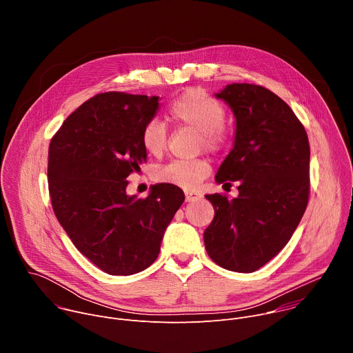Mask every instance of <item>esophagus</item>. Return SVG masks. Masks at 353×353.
Returning <instances> with one entry per match:
<instances>
[{"instance_id":"obj_1","label":"esophagus","mask_w":353,"mask_h":353,"mask_svg":"<svg viewBox=\"0 0 353 353\" xmlns=\"http://www.w3.org/2000/svg\"><path fill=\"white\" fill-rule=\"evenodd\" d=\"M201 194H198V192H194V191H185V201L187 203H195V201H198V199H201Z\"/></svg>"}]
</instances>
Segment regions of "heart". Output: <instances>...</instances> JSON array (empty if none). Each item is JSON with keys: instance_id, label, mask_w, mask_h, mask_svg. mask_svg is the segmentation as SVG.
<instances>
[{"instance_id": "heart-1", "label": "heart", "mask_w": 353, "mask_h": 353, "mask_svg": "<svg viewBox=\"0 0 353 353\" xmlns=\"http://www.w3.org/2000/svg\"><path fill=\"white\" fill-rule=\"evenodd\" d=\"M172 119L183 125L199 131V148L212 154L221 152L229 142V134L223 127L226 110L223 105L204 89L194 88L181 93L169 108ZM142 148L149 155L162 157L168 146V131L159 120H150L141 134ZM211 174V163L205 158L176 159L157 169L155 177L183 190H195Z\"/></svg>"}]
</instances>
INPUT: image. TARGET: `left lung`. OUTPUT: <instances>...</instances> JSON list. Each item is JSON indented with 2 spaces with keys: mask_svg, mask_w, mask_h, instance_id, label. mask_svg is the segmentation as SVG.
<instances>
[{
  "mask_svg": "<svg viewBox=\"0 0 353 353\" xmlns=\"http://www.w3.org/2000/svg\"><path fill=\"white\" fill-rule=\"evenodd\" d=\"M236 119L234 145L215 180L239 181V195H205L215 216L204 232L208 256L222 268L254 272L290 240L310 194L306 130L274 92L232 83L215 93Z\"/></svg>",
  "mask_w": 353,
  "mask_h": 353,
  "instance_id": "8db88e82",
  "label": "left lung"
}]
</instances>
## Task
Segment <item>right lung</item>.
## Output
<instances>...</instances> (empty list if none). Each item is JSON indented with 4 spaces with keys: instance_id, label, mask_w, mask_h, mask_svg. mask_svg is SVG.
Wrapping results in <instances>:
<instances>
[{
    "instance_id": "obj_1",
    "label": "right lung",
    "mask_w": 353,
    "mask_h": 353,
    "mask_svg": "<svg viewBox=\"0 0 353 353\" xmlns=\"http://www.w3.org/2000/svg\"><path fill=\"white\" fill-rule=\"evenodd\" d=\"M159 96L99 93L67 117L48 146V191L74 245L110 275L152 264L165 230L184 203L181 188L162 183L146 198L128 195L127 177L146 162L141 134Z\"/></svg>"
}]
</instances>
